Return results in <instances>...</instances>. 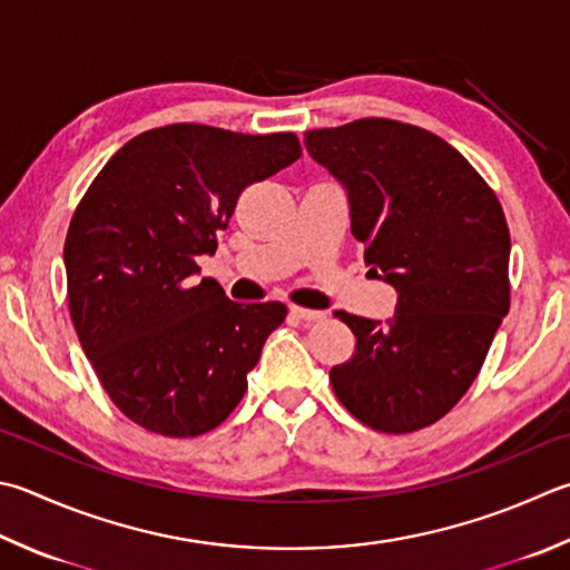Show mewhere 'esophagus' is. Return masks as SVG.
<instances>
[{"label":"esophagus","mask_w":570,"mask_h":570,"mask_svg":"<svg viewBox=\"0 0 570 570\" xmlns=\"http://www.w3.org/2000/svg\"><path fill=\"white\" fill-rule=\"evenodd\" d=\"M289 313L297 315L299 320H305V322H322V320H327V313H322V309H309V307H299V305L289 307Z\"/></svg>","instance_id":"esophagus-1"}]
</instances>
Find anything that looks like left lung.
I'll return each mask as SVG.
<instances>
[{"instance_id":"8db88e82","label":"left lung","mask_w":570,"mask_h":570,"mask_svg":"<svg viewBox=\"0 0 570 570\" xmlns=\"http://www.w3.org/2000/svg\"><path fill=\"white\" fill-rule=\"evenodd\" d=\"M305 146L347 188L364 263L396 289V313H335L354 354L330 370L345 410L384 434H410L454 410L511 305L507 216L444 138L392 118L315 128Z\"/></svg>"}]
</instances>
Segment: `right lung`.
<instances>
[{
	"mask_svg": "<svg viewBox=\"0 0 570 570\" xmlns=\"http://www.w3.org/2000/svg\"><path fill=\"white\" fill-rule=\"evenodd\" d=\"M295 134L203 124L138 134L79 200L63 243L69 313L106 394L164 436L223 424L248 390L283 303H233L203 277L240 193L295 164Z\"/></svg>",
	"mask_w": 570,
	"mask_h": 570,
	"instance_id": "1",
	"label": "right lung"
}]
</instances>
